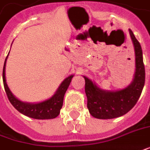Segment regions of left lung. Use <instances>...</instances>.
Listing matches in <instances>:
<instances>
[{
	"mask_svg": "<svg viewBox=\"0 0 150 150\" xmlns=\"http://www.w3.org/2000/svg\"><path fill=\"white\" fill-rule=\"evenodd\" d=\"M130 35L135 53V73L133 82L126 88L118 91H104L89 79H85V93L89 113L98 119H112L127 113L133 108L140 97L145 80L143 54L139 41L131 29Z\"/></svg>",
	"mask_w": 150,
	"mask_h": 150,
	"instance_id": "8db88e82",
	"label": "left lung"
}]
</instances>
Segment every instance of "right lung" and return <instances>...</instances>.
Returning <instances> with one entry per match:
<instances>
[{
	"label": "right lung",
	"instance_id": "1",
	"mask_svg": "<svg viewBox=\"0 0 150 150\" xmlns=\"http://www.w3.org/2000/svg\"><path fill=\"white\" fill-rule=\"evenodd\" d=\"M6 59L7 57L6 58ZM6 61H5L4 67H3V83H4V88L6 93L8 99L11 102V104L14 106L15 109L18 110L19 112H21L25 116L34 118V119L42 120V119H52V118L57 117L60 113V110L62 108L64 95L70 85L71 79L73 78V75H70L67 79H65V80L60 85V87L58 88L56 93L49 99L43 101L42 103H23L19 99H17L13 95V93L11 92L10 88L7 86L6 75H5Z\"/></svg>",
	"mask_w": 150,
	"mask_h": 150
}]
</instances>
